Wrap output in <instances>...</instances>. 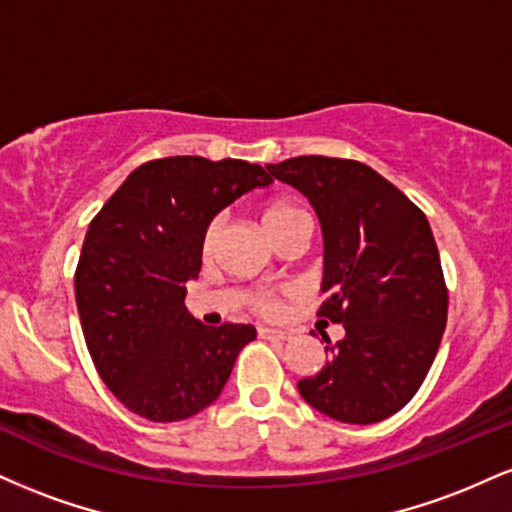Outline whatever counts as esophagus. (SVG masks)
<instances>
[{
	"instance_id": "obj_1",
	"label": "esophagus",
	"mask_w": 512,
	"mask_h": 512,
	"mask_svg": "<svg viewBox=\"0 0 512 512\" xmlns=\"http://www.w3.org/2000/svg\"><path fill=\"white\" fill-rule=\"evenodd\" d=\"M257 334H260L262 339H276V342H289V339H291L289 332L272 330V327H260V330H257Z\"/></svg>"
}]
</instances>
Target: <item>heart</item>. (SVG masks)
Here are the masks:
<instances>
[{
  "label": "heart",
  "instance_id": "b5f03b06",
  "mask_svg": "<svg viewBox=\"0 0 512 512\" xmlns=\"http://www.w3.org/2000/svg\"><path fill=\"white\" fill-rule=\"evenodd\" d=\"M308 219V214L301 207H296L293 202H286V199H274V202L264 204L262 209V223L267 228L269 236L279 233L281 228L289 226L293 221ZM216 238H219V219H214L204 228L202 236V255L211 257V252L216 248ZM252 310L262 317H276L281 313V298L274 296V293H257V296L250 298Z\"/></svg>",
  "mask_w": 512,
  "mask_h": 512
}]
</instances>
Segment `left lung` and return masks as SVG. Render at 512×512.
Listing matches in <instances>:
<instances>
[{
	"mask_svg": "<svg viewBox=\"0 0 512 512\" xmlns=\"http://www.w3.org/2000/svg\"><path fill=\"white\" fill-rule=\"evenodd\" d=\"M310 199L325 236L320 322L344 325L325 368L303 378L310 407L344 424L397 414L431 370L448 322V286L426 214L351 158L296 156L267 166Z\"/></svg>",
	"mask_w": 512,
	"mask_h": 512,
	"instance_id": "8db88e82",
	"label": "left lung"
}]
</instances>
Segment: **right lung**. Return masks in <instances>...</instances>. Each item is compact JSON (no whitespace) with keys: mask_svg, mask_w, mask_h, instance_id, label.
<instances>
[{"mask_svg":"<svg viewBox=\"0 0 512 512\" xmlns=\"http://www.w3.org/2000/svg\"><path fill=\"white\" fill-rule=\"evenodd\" d=\"M272 175L255 163L170 156L144 163L88 226L74 274L98 375L142 419L170 424L221 395L252 325L204 327L185 308L202 236L223 207Z\"/></svg>","mask_w":512,"mask_h":512,"instance_id":"obj_1","label":"right lung"}]
</instances>
